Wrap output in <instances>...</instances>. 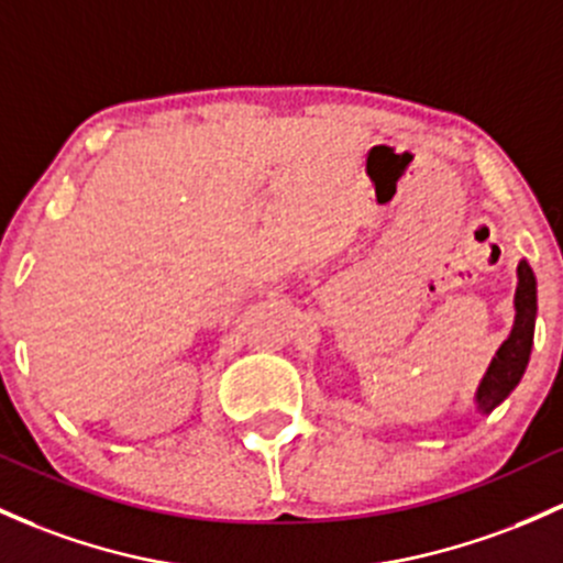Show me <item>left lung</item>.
Instances as JSON below:
<instances>
[{"label": "left lung", "instance_id": "left-lung-1", "mask_svg": "<svg viewBox=\"0 0 563 563\" xmlns=\"http://www.w3.org/2000/svg\"><path fill=\"white\" fill-rule=\"evenodd\" d=\"M534 317H537V282L531 274L529 263L521 260L518 265V289H516V324H512L510 338L499 346L488 367L486 378L477 389V410L492 413L497 405L510 395L521 380L531 354V338H534Z\"/></svg>", "mask_w": 563, "mask_h": 563}]
</instances>
